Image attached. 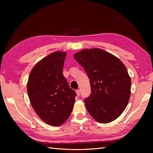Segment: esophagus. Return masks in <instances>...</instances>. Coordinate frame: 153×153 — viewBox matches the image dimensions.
I'll list each match as a JSON object with an SVG mask.
<instances>
[{"instance_id":"34e87169","label":"esophagus","mask_w":153,"mask_h":153,"mask_svg":"<svg viewBox=\"0 0 153 153\" xmlns=\"http://www.w3.org/2000/svg\"><path fill=\"white\" fill-rule=\"evenodd\" d=\"M76 95H77L78 96H80V90H79V89L76 90Z\"/></svg>"}]
</instances>
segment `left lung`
Wrapping results in <instances>:
<instances>
[{
    "label": "left lung",
    "instance_id": "1",
    "mask_svg": "<svg viewBox=\"0 0 153 153\" xmlns=\"http://www.w3.org/2000/svg\"><path fill=\"white\" fill-rule=\"evenodd\" d=\"M90 80L91 94L86 108L97 122L109 123L124 112L130 98L131 82L119 58L100 48L84 49L74 55Z\"/></svg>",
    "mask_w": 153,
    "mask_h": 153
}]
</instances>
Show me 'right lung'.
Listing matches in <instances>:
<instances>
[{"label": "right lung", "mask_w": 153, "mask_h": 153, "mask_svg": "<svg viewBox=\"0 0 153 153\" xmlns=\"http://www.w3.org/2000/svg\"><path fill=\"white\" fill-rule=\"evenodd\" d=\"M67 53L54 52L32 69L27 84L30 102L39 118L59 126L71 115L76 93L69 87L62 69Z\"/></svg>", "instance_id": "obj_1"}]
</instances>
